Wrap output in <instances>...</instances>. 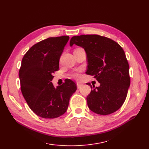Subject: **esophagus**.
I'll use <instances>...</instances> for the list:
<instances>
[{
  "instance_id": "1",
  "label": "esophagus",
  "mask_w": 149,
  "mask_h": 149,
  "mask_svg": "<svg viewBox=\"0 0 149 149\" xmlns=\"http://www.w3.org/2000/svg\"><path fill=\"white\" fill-rule=\"evenodd\" d=\"M81 86H82V84L79 83V82H77V87L78 89H79Z\"/></svg>"
}]
</instances>
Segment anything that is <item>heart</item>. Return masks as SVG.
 Returning a JSON list of instances; mask_svg holds the SVG:
<instances>
[{
  "instance_id": "heart-1",
  "label": "heart",
  "mask_w": 149,
  "mask_h": 149,
  "mask_svg": "<svg viewBox=\"0 0 149 149\" xmlns=\"http://www.w3.org/2000/svg\"><path fill=\"white\" fill-rule=\"evenodd\" d=\"M72 77H74L75 78H78L79 77V72H76L75 73L73 74L72 75Z\"/></svg>"
}]
</instances>
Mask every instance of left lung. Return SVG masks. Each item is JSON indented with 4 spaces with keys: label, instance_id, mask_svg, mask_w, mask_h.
Returning a JSON list of instances; mask_svg holds the SVG:
<instances>
[{
    "label": "left lung",
    "instance_id": "left-lung-1",
    "mask_svg": "<svg viewBox=\"0 0 149 149\" xmlns=\"http://www.w3.org/2000/svg\"><path fill=\"white\" fill-rule=\"evenodd\" d=\"M84 49L87 55L86 73L94 76L100 83L93 87L87 97L89 108L94 113L107 115L123 105L130 85L129 65L120 45L108 38L97 35L74 36L70 46Z\"/></svg>",
    "mask_w": 149,
    "mask_h": 149
}]
</instances>
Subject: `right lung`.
I'll return each instance as SVG.
<instances>
[{"label":"right lung","mask_w":149,"mask_h":149,"mask_svg":"<svg viewBox=\"0 0 149 149\" xmlns=\"http://www.w3.org/2000/svg\"><path fill=\"white\" fill-rule=\"evenodd\" d=\"M69 36L52 37L34 45L22 58L19 72L21 89L29 107L46 119L62 116L67 110L75 83L67 79L53 86V74L59 69V60Z\"/></svg>","instance_id":"add662e5"}]
</instances>
